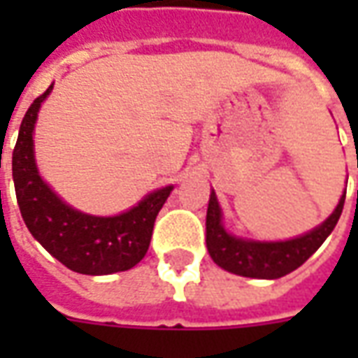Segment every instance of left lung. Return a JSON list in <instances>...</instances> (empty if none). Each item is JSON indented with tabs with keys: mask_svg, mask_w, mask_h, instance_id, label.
I'll use <instances>...</instances> for the list:
<instances>
[{
	"mask_svg": "<svg viewBox=\"0 0 358 358\" xmlns=\"http://www.w3.org/2000/svg\"><path fill=\"white\" fill-rule=\"evenodd\" d=\"M345 203L341 195L338 207L322 224L299 238L287 241H253L236 238L222 226V210L215 192H210L207 209V249L210 259L232 274L261 280H276L289 274L320 248L338 224Z\"/></svg>",
	"mask_w": 358,
	"mask_h": 358,
	"instance_id": "1",
	"label": "left lung"
}]
</instances>
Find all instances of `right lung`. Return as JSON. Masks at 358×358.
I'll list each match as a JSON object with an SVG mask.
<instances>
[{
    "label": "right lung",
    "mask_w": 358,
    "mask_h": 358,
    "mask_svg": "<svg viewBox=\"0 0 358 358\" xmlns=\"http://www.w3.org/2000/svg\"><path fill=\"white\" fill-rule=\"evenodd\" d=\"M51 90L30 105L13 149V182L22 220L43 249L74 272L101 276L132 268L148 253L155 218L172 186L145 195L117 217L86 215L61 201L38 172L32 140L38 110Z\"/></svg>",
    "instance_id": "add662e5"
}]
</instances>
